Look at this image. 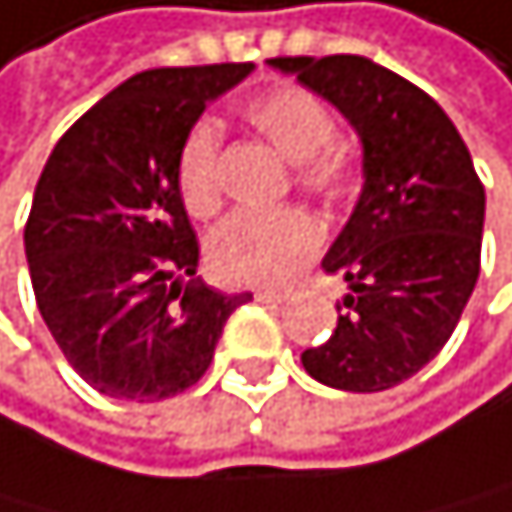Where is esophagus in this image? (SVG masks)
Segmentation results:
<instances>
[{
	"label": "esophagus",
	"instance_id": "obj_1",
	"mask_svg": "<svg viewBox=\"0 0 512 512\" xmlns=\"http://www.w3.org/2000/svg\"><path fill=\"white\" fill-rule=\"evenodd\" d=\"M254 299H258V302H274V306H280V302L290 299V293H280V290H258V293H254Z\"/></svg>",
	"mask_w": 512,
	"mask_h": 512
}]
</instances>
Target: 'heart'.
Returning a JSON list of instances; mask_svg holds the SVG:
<instances>
[{"instance_id":"1","label":"heart","mask_w":512,"mask_h":512,"mask_svg":"<svg viewBox=\"0 0 512 512\" xmlns=\"http://www.w3.org/2000/svg\"><path fill=\"white\" fill-rule=\"evenodd\" d=\"M245 117L286 159L302 165L312 194L337 197L350 184V155L334 143L337 123L328 104L306 88L283 85L251 98ZM219 130L200 120L187 130L175 162V184L191 216H213L222 203L216 178ZM321 245L318 219L306 210H242L210 235L206 258L213 274L229 283H286Z\"/></svg>"}]
</instances>
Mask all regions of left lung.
<instances>
[{
  "mask_svg": "<svg viewBox=\"0 0 512 512\" xmlns=\"http://www.w3.org/2000/svg\"><path fill=\"white\" fill-rule=\"evenodd\" d=\"M267 66L334 104L363 146V191L321 261L347 280V312L302 366L331 389L385 392L459 325L481 267L484 187L456 123L392 69L347 53Z\"/></svg>",
  "mask_w": 512,
  "mask_h": 512,
  "instance_id": "left-lung-1",
  "label": "left lung"
}]
</instances>
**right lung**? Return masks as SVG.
<instances>
[{
	"label": "right lung",
	"mask_w": 512,
	"mask_h": 512,
	"mask_svg": "<svg viewBox=\"0 0 512 512\" xmlns=\"http://www.w3.org/2000/svg\"><path fill=\"white\" fill-rule=\"evenodd\" d=\"M254 63L146 69L56 143L37 181L24 254L37 309L101 395L171 398L206 373L251 293L197 277L200 245L175 184L187 130Z\"/></svg>",
	"instance_id": "add662e5"
}]
</instances>
